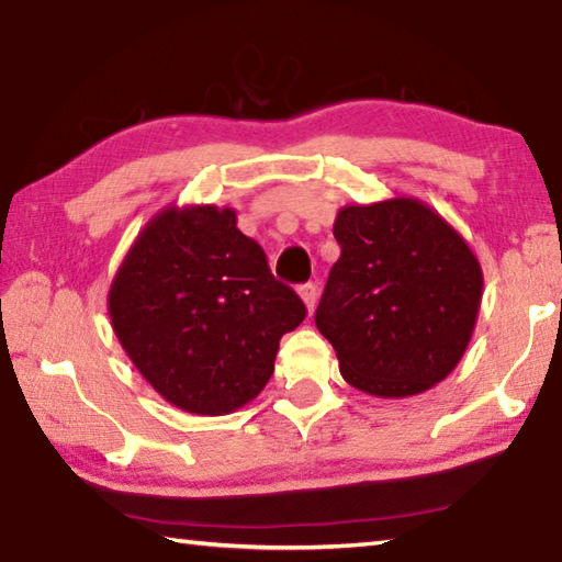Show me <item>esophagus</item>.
Returning a JSON list of instances; mask_svg holds the SVG:
<instances>
[{"label": "esophagus", "instance_id": "esophagus-1", "mask_svg": "<svg viewBox=\"0 0 562 562\" xmlns=\"http://www.w3.org/2000/svg\"><path fill=\"white\" fill-rule=\"evenodd\" d=\"M300 296L304 300V304H306V312H314V306H316V296H318V290H316V284L314 282H306V284H302L300 288Z\"/></svg>", "mask_w": 562, "mask_h": 562}]
</instances>
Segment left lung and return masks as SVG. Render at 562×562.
<instances>
[{
	"label": "left lung",
	"mask_w": 562,
	"mask_h": 562,
	"mask_svg": "<svg viewBox=\"0 0 562 562\" xmlns=\"http://www.w3.org/2000/svg\"><path fill=\"white\" fill-rule=\"evenodd\" d=\"M340 258L314 314L340 375L372 397H412L463 358L482 300L465 238L412 196L344 206Z\"/></svg>",
	"instance_id": "1"
}]
</instances>
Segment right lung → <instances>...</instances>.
<instances>
[{"instance_id":"add662e5","label":"right lung","mask_w":562,"mask_h":562,"mask_svg":"<svg viewBox=\"0 0 562 562\" xmlns=\"http://www.w3.org/2000/svg\"><path fill=\"white\" fill-rule=\"evenodd\" d=\"M109 316L162 400L218 416L258 397L280 338L304 322L306 306L272 278L234 209L204 204L150 218L109 290Z\"/></svg>"}]
</instances>
